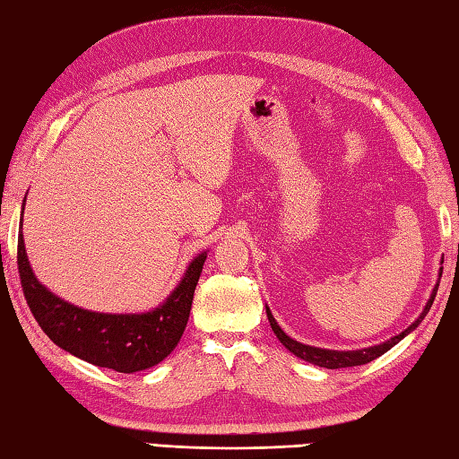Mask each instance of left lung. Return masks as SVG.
Returning a JSON list of instances; mask_svg holds the SVG:
<instances>
[{
  "instance_id": "obj_1",
  "label": "left lung",
  "mask_w": 459,
  "mask_h": 459,
  "mask_svg": "<svg viewBox=\"0 0 459 459\" xmlns=\"http://www.w3.org/2000/svg\"><path fill=\"white\" fill-rule=\"evenodd\" d=\"M444 264V262H442ZM442 272L444 267H439V273H437V281H436V288L431 290V296L428 299L426 307H423L421 314L418 316L416 322H413L410 327H405V330L402 333H397L394 337H390V340L384 342V343H377V345H371V348H364V350H351V351H337V350H325V348H316V345H307V343H301V342H296L293 337H290L288 333H285L280 324L275 322V317L272 316L270 307L265 306V314H267V319H270V325L272 330L275 333V337L288 348L293 356H298L299 359L304 361H309V364L314 366H319V368H327V369H337V368H351V366H364V364H369L371 359H376L379 356H384V353L387 350H392L395 343H400L405 335L411 333L416 327L421 324V319L426 317V314L429 311L431 304H434L436 299V293H437V285H439V280H442Z\"/></svg>"
}]
</instances>
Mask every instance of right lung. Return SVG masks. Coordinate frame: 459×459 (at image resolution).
Returning <instances> with one entry per match:
<instances>
[{"mask_svg":"<svg viewBox=\"0 0 459 459\" xmlns=\"http://www.w3.org/2000/svg\"><path fill=\"white\" fill-rule=\"evenodd\" d=\"M22 226L23 221H20L17 236V270L23 296L51 342L88 364L119 374L158 366L176 350L187 325L207 252L197 254L189 262L184 278L158 307L143 314H101L57 298L36 278L25 252Z\"/></svg>","mask_w":459,"mask_h":459,"instance_id":"right-lung-1","label":"right lung"}]
</instances>
